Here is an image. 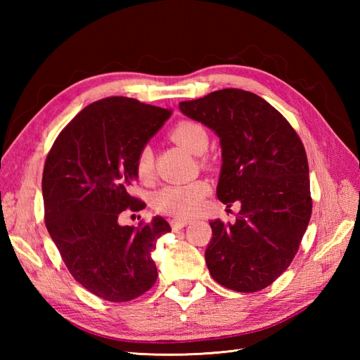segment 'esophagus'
Masks as SVG:
<instances>
[{"mask_svg":"<svg viewBox=\"0 0 360 360\" xmlns=\"http://www.w3.org/2000/svg\"><path fill=\"white\" fill-rule=\"evenodd\" d=\"M188 223H190V219H186V218H173V219L170 221L172 229H173L174 232H176V231H181V229L186 227Z\"/></svg>","mask_w":360,"mask_h":360,"instance_id":"esophagus-1","label":"esophagus"}]
</instances>
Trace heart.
<instances>
[{
	"label": "heart",
	"instance_id": "1",
	"mask_svg": "<svg viewBox=\"0 0 360 360\" xmlns=\"http://www.w3.org/2000/svg\"><path fill=\"white\" fill-rule=\"evenodd\" d=\"M170 137L174 143L187 150L192 155H202L207 150L209 133L201 124L193 120H182L176 124ZM155 168V156L153 150L145 145L136 156L134 170L141 181H150ZM209 193V184L205 181H195L188 184L165 186L156 190L151 196L153 209L176 218L192 217L201 209L204 198Z\"/></svg>",
	"mask_w": 360,
	"mask_h": 360
}]
</instances>
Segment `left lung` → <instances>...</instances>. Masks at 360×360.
Listing matches in <instances>:
<instances>
[{"label":"left lung","instance_id":"left-lung-1","mask_svg":"<svg viewBox=\"0 0 360 360\" xmlns=\"http://www.w3.org/2000/svg\"><path fill=\"white\" fill-rule=\"evenodd\" d=\"M187 117L219 137L217 196L241 210L233 224L210 221L205 264L221 286L257 292L288 269L311 218L309 167L300 137L264 98L226 88L181 102Z\"/></svg>","mask_w":360,"mask_h":360}]
</instances>
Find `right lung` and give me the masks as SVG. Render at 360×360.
Listing matches in <instances>:
<instances>
[{
	"instance_id": "add662e5",
	"label": "right lung",
	"mask_w": 360,
	"mask_h": 360,
	"mask_svg": "<svg viewBox=\"0 0 360 360\" xmlns=\"http://www.w3.org/2000/svg\"><path fill=\"white\" fill-rule=\"evenodd\" d=\"M172 111L112 96L83 108L53 142L43 170L44 221L75 281L108 302H129L155 285L151 252L170 232L162 217L120 226L145 204L129 195L137 153Z\"/></svg>"
}]
</instances>
